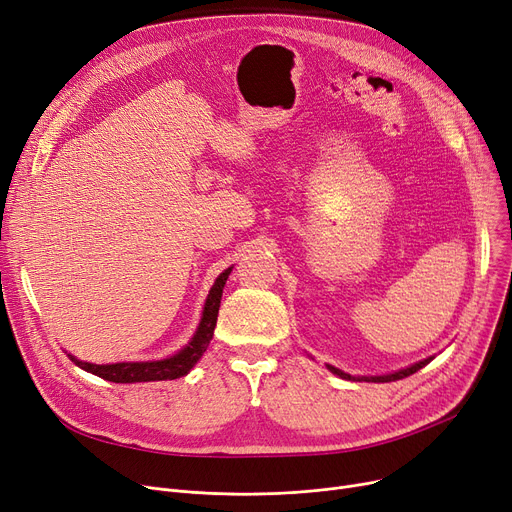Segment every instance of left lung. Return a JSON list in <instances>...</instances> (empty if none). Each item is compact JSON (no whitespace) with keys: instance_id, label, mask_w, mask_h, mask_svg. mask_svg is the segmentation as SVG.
Masks as SVG:
<instances>
[{"instance_id":"obj_1","label":"left lung","mask_w":512,"mask_h":512,"mask_svg":"<svg viewBox=\"0 0 512 512\" xmlns=\"http://www.w3.org/2000/svg\"><path fill=\"white\" fill-rule=\"evenodd\" d=\"M429 360H431V358H425V360H421V362H417V364H412V367H408V369H402V371H398V373H392V375H383V377H356V379H358V381H375V383L398 381V379H404V377H408V375H412V373H417L419 369H423L425 364H429ZM329 371H331V373H335V375H339V377H344V379H352L348 373L339 371V369H335V367H329Z\"/></svg>"}]
</instances>
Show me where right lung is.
Here are the masks:
<instances>
[{"instance_id":"obj_1","label":"right lung","mask_w":512,"mask_h":512,"mask_svg":"<svg viewBox=\"0 0 512 512\" xmlns=\"http://www.w3.org/2000/svg\"><path fill=\"white\" fill-rule=\"evenodd\" d=\"M231 269H227L225 273L218 275V279L214 281L206 306H204V314L200 327L196 331V335L191 337V342L177 352L175 356L164 358V360H154V362H116V364H91V362H83L77 360L75 356H70V360L81 367L87 373H93L97 377H102L106 381L112 383H141V381H166V379H177L187 375L193 364H196L214 335V327H216V316H218V306H221V298H223V287L227 283Z\"/></svg>"}]
</instances>
